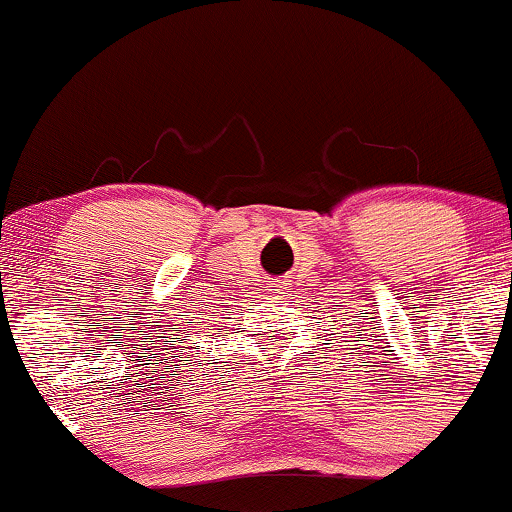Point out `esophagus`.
I'll list each match as a JSON object with an SVG mask.
<instances>
[{"instance_id": "1", "label": "esophagus", "mask_w": 512, "mask_h": 512, "mask_svg": "<svg viewBox=\"0 0 512 512\" xmlns=\"http://www.w3.org/2000/svg\"><path fill=\"white\" fill-rule=\"evenodd\" d=\"M290 286V283L288 281H283V278H278V281H276V278H274V281H271L269 283V290H271V293H274V295H281V293H286V288Z\"/></svg>"}]
</instances>
